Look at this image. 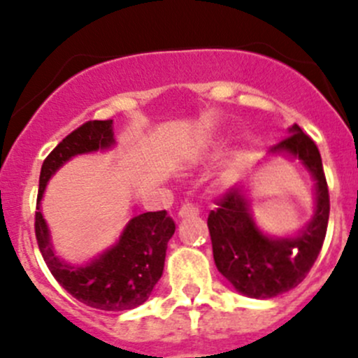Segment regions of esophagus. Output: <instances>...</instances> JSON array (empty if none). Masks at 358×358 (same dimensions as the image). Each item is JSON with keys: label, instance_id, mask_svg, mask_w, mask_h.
I'll list each match as a JSON object with an SVG mask.
<instances>
[{"label": "esophagus", "instance_id": "34e87169", "mask_svg": "<svg viewBox=\"0 0 358 358\" xmlns=\"http://www.w3.org/2000/svg\"><path fill=\"white\" fill-rule=\"evenodd\" d=\"M197 215H199V208L194 204H183L178 211L180 218H194Z\"/></svg>", "mask_w": 358, "mask_h": 358}]
</instances>
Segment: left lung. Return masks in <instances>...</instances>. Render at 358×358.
Instances as JSON below:
<instances>
[{
  "mask_svg": "<svg viewBox=\"0 0 358 358\" xmlns=\"http://www.w3.org/2000/svg\"><path fill=\"white\" fill-rule=\"evenodd\" d=\"M305 162L317 180V209L310 225L294 239H268L256 229L239 189H229L215 201L208 216L216 268L232 286L251 298H273L303 282L315 263L329 222V189L315 142L298 124L272 147Z\"/></svg>",
  "mask_w": 358,
  "mask_h": 358,
  "instance_id": "obj_1",
  "label": "left lung"
}]
</instances>
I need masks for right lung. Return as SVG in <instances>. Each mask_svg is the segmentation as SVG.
Returning <instances> with one entry per match:
<instances>
[{
	"instance_id": "1",
	"label": "right lung",
	"mask_w": 358,
	"mask_h": 358,
	"mask_svg": "<svg viewBox=\"0 0 358 358\" xmlns=\"http://www.w3.org/2000/svg\"><path fill=\"white\" fill-rule=\"evenodd\" d=\"M114 143L112 119L86 121L48 154L39 175L34 232L43 259L57 282L78 301L96 310L122 312L142 305L152 292L164 268L168 241L175 234V222L166 209L136 215L126 225L121 239L86 266L60 262L50 244L48 229L39 211V199L50 176L72 156L107 149Z\"/></svg>"
}]
</instances>
